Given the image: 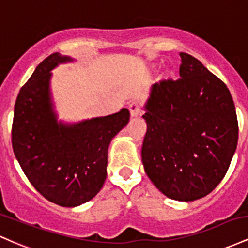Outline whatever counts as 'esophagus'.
<instances>
[{"mask_svg": "<svg viewBox=\"0 0 248 248\" xmlns=\"http://www.w3.org/2000/svg\"><path fill=\"white\" fill-rule=\"evenodd\" d=\"M129 110H130V116L132 117H138L140 115V108H139V105L137 103H131V104L129 105Z\"/></svg>", "mask_w": 248, "mask_h": 248, "instance_id": "1", "label": "esophagus"}]
</instances>
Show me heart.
Here are the masks:
<instances>
[{"label": "heart", "instance_id": "heart-1", "mask_svg": "<svg viewBox=\"0 0 248 248\" xmlns=\"http://www.w3.org/2000/svg\"><path fill=\"white\" fill-rule=\"evenodd\" d=\"M155 68H157V65H151L149 68V72H154L155 70ZM172 77V71L170 70V69H164L163 71L160 72L159 75V79L160 80H168Z\"/></svg>", "mask_w": 248, "mask_h": 248}]
</instances>
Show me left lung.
<instances>
[{"mask_svg": "<svg viewBox=\"0 0 248 248\" xmlns=\"http://www.w3.org/2000/svg\"><path fill=\"white\" fill-rule=\"evenodd\" d=\"M180 78L154 84L144 105L141 160L168 198L193 202L211 193L238 144L234 102L224 82L197 58L179 52Z\"/></svg>", "mask_w": 248, "mask_h": 248, "instance_id": "left-lung-1", "label": "left lung"}]
</instances>
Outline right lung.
<instances>
[{"mask_svg":"<svg viewBox=\"0 0 248 248\" xmlns=\"http://www.w3.org/2000/svg\"><path fill=\"white\" fill-rule=\"evenodd\" d=\"M60 52L37 65L19 90L14 109V154L29 182L49 202L76 207L101 191L107 178L108 149L129 123L123 108L78 123L58 121L52 102L51 70L74 62Z\"/></svg>","mask_w":248,"mask_h":248,"instance_id":"add662e5","label":"right lung"}]
</instances>
